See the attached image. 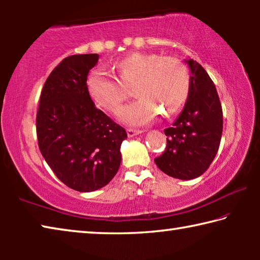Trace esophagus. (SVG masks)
Returning a JSON list of instances; mask_svg holds the SVG:
<instances>
[{
    "instance_id": "esophagus-1",
    "label": "esophagus",
    "mask_w": 260,
    "mask_h": 260,
    "mask_svg": "<svg viewBox=\"0 0 260 260\" xmlns=\"http://www.w3.org/2000/svg\"><path fill=\"white\" fill-rule=\"evenodd\" d=\"M126 132H127V135H128L129 138H132V136H135V135L142 133V131H141V129H134V128H127Z\"/></svg>"
}]
</instances>
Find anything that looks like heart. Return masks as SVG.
<instances>
[{
	"label": "heart",
	"mask_w": 260,
	"mask_h": 260,
	"mask_svg": "<svg viewBox=\"0 0 260 260\" xmlns=\"http://www.w3.org/2000/svg\"><path fill=\"white\" fill-rule=\"evenodd\" d=\"M118 78L102 69L94 70L87 79V88L99 107L116 112L135 86L139 98L118 112L127 125L141 126L155 120L159 112L170 117L186 103L190 90L187 65L175 57L133 52L116 64Z\"/></svg>",
	"instance_id": "b5f03b06"
}]
</instances>
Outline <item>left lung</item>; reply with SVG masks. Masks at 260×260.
<instances>
[{
  "mask_svg": "<svg viewBox=\"0 0 260 260\" xmlns=\"http://www.w3.org/2000/svg\"><path fill=\"white\" fill-rule=\"evenodd\" d=\"M190 90L182 112L164 129L165 151L156 165L170 177L190 180L203 174L213 161L222 134V108L213 81L196 60L189 59Z\"/></svg>",
  "mask_w": 260,
  "mask_h": 260,
  "instance_id": "1",
  "label": "left lung"
}]
</instances>
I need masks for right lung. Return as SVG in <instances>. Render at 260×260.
<instances>
[{
    "label": "right lung",
    "mask_w": 260,
    "mask_h": 260,
    "mask_svg": "<svg viewBox=\"0 0 260 260\" xmlns=\"http://www.w3.org/2000/svg\"><path fill=\"white\" fill-rule=\"evenodd\" d=\"M98 54L73 55L52 70L37 112L39 149L61 182L94 191L111 181L120 166L125 128L95 107L87 76Z\"/></svg>",
    "instance_id": "right-lung-1"
}]
</instances>
